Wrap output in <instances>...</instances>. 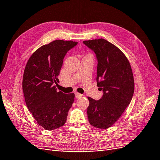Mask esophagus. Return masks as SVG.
Returning a JSON list of instances; mask_svg holds the SVG:
<instances>
[{
	"instance_id": "esophagus-1",
	"label": "esophagus",
	"mask_w": 160,
	"mask_h": 160,
	"mask_svg": "<svg viewBox=\"0 0 160 160\" xmlns=\"http://www.w3.org/2000/svg\"><path fill=\"white\" fill-rule=\"evenodd\" d=\"M75 94V98H79L82 96V94H81L80 93H78V92H76Z\"/></svg>"
}]
</instances>
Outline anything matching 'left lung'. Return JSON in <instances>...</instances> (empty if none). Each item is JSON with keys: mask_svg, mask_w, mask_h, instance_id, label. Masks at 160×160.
Segmentation results:
<instances>
[{"mask_svg": "<svg viewBox=\"0 0 160 160\" xmlns=\"http://www.w3.org/2000/svg\"><path fill=\"white\" fill-rule=\"evenodd\" d=\"M83 43L96 53L97 86L103 92L99 100L88 97V122L104 130L115 124L130 103L134 92L132 67L123 52L107 40H85Z\"/></svg>", "mask_w": 160, "mask_h": 160, "instance_id": "8db88e82", "label": "left lung"}]
</instances>
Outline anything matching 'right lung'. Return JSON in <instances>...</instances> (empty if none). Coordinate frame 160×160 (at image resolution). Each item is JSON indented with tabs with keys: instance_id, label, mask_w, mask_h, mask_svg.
Masks as SVG:
<instances>
[{
	"instance_id": "1",
	"label": "right lung",
	"mask_w": 160,
	"mask_h": 160,
	"mask_svg": "<svg viewBox=\"0 0 160 160\" xmlns=\"http://www.w3.org/2000/svg\"><path fill=\"white\" fill-rule=\"evenodd\" d=\"M77 42L57 40L36 49L29 58L22 77V91L28 109L45 130L62 126L75 94L57 91L58 76L68 50Z\"/></svg>"
}]
</instances>
